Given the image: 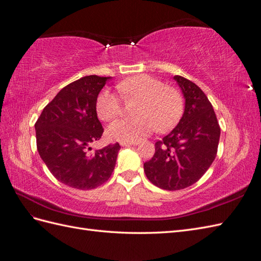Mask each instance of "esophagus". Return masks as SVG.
Here are the masks:
<instances>
[{
  "label": "esophagus",
  "mask_w": 261,
  "mask_h": 261,
  "mask_svg": "<svg viewBox=\"0 0 261 261\" xmlns=\"http://www.w3.org/2000/svg\"><path fill=\"white\" fill-rule=\"evenodd\" d=\"M138 144V142L136 141V142H121V145H122V147H130V145H137Z\"/></svg>",
  "instance_id": "esophagus-1"
}]
</instances>
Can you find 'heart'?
<instances>
[{
	"label": "heart",
	"instance_id": "b5f03b06",
	"mask_svg": "<svg viewBox=\"0 0 261 261\" xmlns=\"http://www.w3.org/2000/svg\"><path fill=\"white\" fill-rule=\"evenodd\" d=\"M124 96H135V118L114 121L109 125L108 137L113 141L136 142L153 130L165 132L172 129L184 112V100L180 92L167 87L159 79L147 74H139L118 84ZM96 113L101 120L111 121L121 113V103L110 89H103L95 101Z\"/></svg>",
	"mask_w": 261,
	"mask_h": 261
}]
</instances>
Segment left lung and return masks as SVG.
<instances>
[{"instance_id": "left-lung-1", "label": "left lung", "mask_w": 261, "mask_h": 261, "mask_svg": "<svg viewBox=\"0 0 261 261\" xmlns=\"http://www.w3.org/2000/svg\"><path fill=\"white\" fill-rule=\"evenodd\" d=\"M185 111L175 128L156 141L154 155L144 162L147 178L165 190H180L202 177L217 155L220 126L207 95L197 84L175 75Z\"/></svg>"}]
</instances>
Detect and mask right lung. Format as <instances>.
I'll return each instance as SVG.
<instances>
[{
    "instance_id": "obj_1",
    "label": "right lung",
    "mask_w": 261,
    "mask_h": 261,
    "mask_svg": "<svg viewBox=\"0 0 261 261\" xmlns=\"http://www.w3.org/2000/svg\"><path fill=\"white\" fill-rule=\"evenodd\" d=\"M110 79L88 75L68 84L35 123L41 159L60 182L71 188L94 189L108 181L116 167L119 143L89 152L90 144L103 133L95 101Z\"/></svg>"
}]
</instances>
